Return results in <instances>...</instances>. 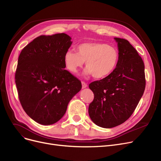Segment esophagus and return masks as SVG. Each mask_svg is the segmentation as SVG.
Instances as JSON below:
<instances>
[{
  "label": "esophagus",
  "mask_w": 161,
  "mask_h": 161,
  "mask_svg": "<svg viewBox=\"0 0 161 161\" xmlns=\"http://www.w3.org/2000/svg\"><path fill=\"white\" fill-rule=\"evenodd\" d=\"M81 85H82V88L83 89L87 87V83L86 82H84V81H81Z\"/></svg>",
  "instance_id": "1"
}]
</instances>
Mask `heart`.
<instances>
[{
  "label": "heart",
  "mask_w": 161,
  "mask_h": 161,
  "mask_svg": "<svg viewBox=\"0 0 161 161\" xmlns=\"http://www.w3.org/2000/svg\"><path fill=\"white\" fill-rule=\"evenodd\" d=\"M66 69L76 74L86 62V75L96 79L104 78L113 73L119 60V52L112 45L99 42L83 43L77 47V52L68 50L64 57Z\"/></svg>",
  "instance_id": "obj_1"
}]
</instances>
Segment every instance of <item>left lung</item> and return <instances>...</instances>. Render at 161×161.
Segmentation results:
<instances>
[{
    "label": "left lung",
    "instance_id": "obj_1",
    "mask_svg": "<svg viewBox=\"0 0 161 161\" xmlns=\"http://www.w3.org/2000/svg\"><path fill=\"white\" fill-rule=\"evenodd\" d=\"M119 60L113 73L91 83L94 94L89 115L98 126L111 128L126 121L134 113L145 88V66L126 39L115 37Z\"/></svg>",
    "mask_w": 161,
    "mask_h": 161
}]
</instances>
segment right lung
<instances>
[{
  "label": "right lung",
  "mask_w": 161,
  "mask_h": 161,
  "mask_svg": "<svg viewBox=\"0 0 161 161\" xmlns=\"http://www.w3.org/2000/svg\"><path fill=\"white\" fill-rule=\"evenodd\" d=\"M66 33L41 36L21 51L15 74L19 100L26 114L42 125L60 120L81 81L69 72L64 57L71 46Z\"/></svg>",
  "instance_id": "1"
}]
</instances>
